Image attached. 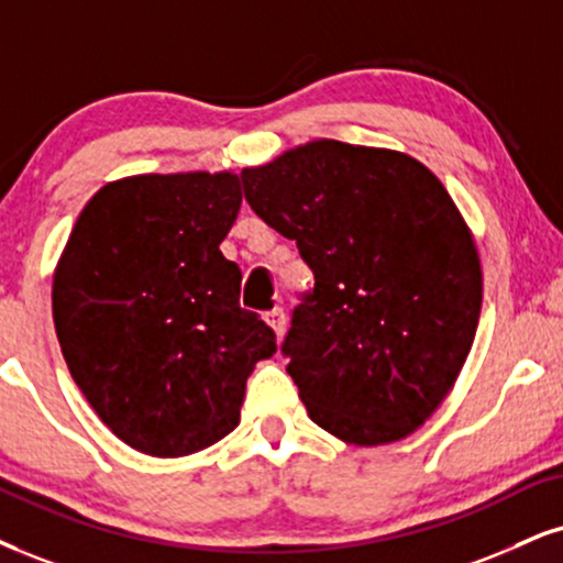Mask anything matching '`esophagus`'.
Segmentation results:
<instances>
[{
    "label": "esophagus",
    "mask_w": 563,
    "mask_h": 563,
    "mask_svg": "<svg viewBox=\"0 0 563 563\" xmlns=\"http://www.w3.org/2000/svg\"><path fill=\"white\" fill-rule=\"evenodd\" d=\"M263 318H266V323L271 325V329L276 331V336L282 339V336H284V329H287V316H284L282 305H276V308H271L268 313L263 316Z\"/></svg>",
    "instance_id": "1"
}]
</instances>
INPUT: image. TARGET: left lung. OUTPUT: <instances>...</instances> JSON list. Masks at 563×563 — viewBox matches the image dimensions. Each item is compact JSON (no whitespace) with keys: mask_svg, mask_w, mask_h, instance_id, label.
<instances>
[{"mask_svg":"<svg viewBox=\"0 0 563 563\" xmlns=\"http://www.w3.org/2000/svg\"><path fill=\"white\" fill-rule=\"evenodd\" d=\"M240 179L313 271L282 342L310 420L357 446L405 439L446 399L481 318V261L454 200L412 156L339 141Z\"/></svg>","mask_w":563,"mask_h":563,"instance_id":"obj_1","label":"left lung"}]
</instances>
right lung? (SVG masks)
<instances>
[{
  "label": "right lung",
  "mask_w": 563,
  "mask_h": 563,
  "mask_svg": "<svg viewBox=\"0 0 563 563\" xmlns=\"http://www.w3.org/2000/svg\"><path fill=\"white\" fill-rule=\"evenodd\" d=\"M240 203L229 172L120 179L88 200L62 253V355L96 415L143 454L185 456L232 433L253 365L276 352L219 250Z\"/></svg>",
  "instance_id": "1"
}]
</instances>
